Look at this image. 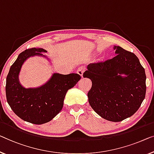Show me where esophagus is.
I'll return each mask as SVG.
<instances>
[{"instance_id":"esophagus-1","label":"esophagus","mask_w":154,"mask_h":154,"mask_svg":"<svg viewBox=\"0 0 154 154\" xmlns=\"http://www.w3.org/2000/svg\"><path fill=\"white\" fill-rule=\"evenodd\" d=\"M84 72V68H82V67H80L77 69V73L78 75H79L80 76H81L82 77H83V74Z\"/></svg>"}]
</instances>
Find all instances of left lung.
I'll use <instances>...</instances> for the list:
<instances>
[{"label":"left lung","instance_id":"1","mask_svg":"<svg viewBox=\"0 0 154 154\" xmlns=\"http://www.w3.org/2000/svg\"><path fill=\"white\" fill-rule=\"evenodd\" d=\"M116 55L104 62L87 66L83 77L92 87L88 102L105 120L120 122L138 110L146 94V75L136 54L114 45Z\"/></svg>","mask_w":154,"mask_h":154}]
</instances>
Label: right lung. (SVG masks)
<instances>
[{
	"label": "right lung",
	"mask_w": 154,
	"mask_h": 154,
	"mask_svg": "<svg viewBox=\"0 0 154 154\" xmlns=\"http://www.w3.org/2000/svg\"><path fill=\"white\" fill-rule=\"evenodd\" d=\"M43 48H31L18 55L10 67L6 79L8 104L20 119L35 125L52 120L61 111L66 94L77 84L81 76L76 73H53L48 81L38 87L26 88L20 83L19 74L23 63L30 57H43L50 62Z\"/></svg>",
	"instance_id": "right-lung-1"
}]
</instances>
